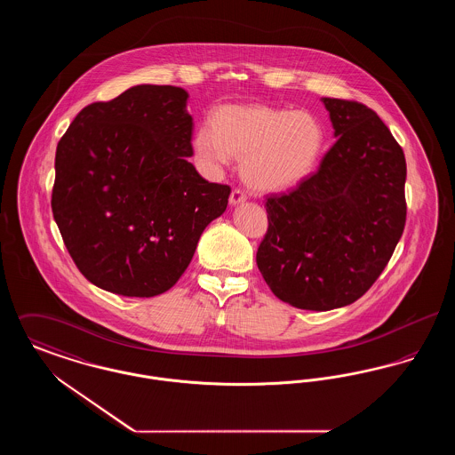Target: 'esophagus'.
Returning a JSON list of instances; mask_svg holds the SVG:
<instances>
[{
  "label": "esophagus",
  "instance_id": "1",
  "mask_svg": "<svg viewBox=\"0 0 455 455\" xmlns=\"http://www.w3.org/2000/svg\"><path fill=\"white\" fill-rule=\"evenodd\" d=\"M247 199V195L242 191V189H234L232 195H230V204L232 206H237L240 203H243Z\"/></svg>",
  "mask_w": 455,
  "mask_h": 455
}]
</instances>
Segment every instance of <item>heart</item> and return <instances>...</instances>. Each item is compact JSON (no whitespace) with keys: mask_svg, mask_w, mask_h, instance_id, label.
Here are the masks:
<instances>
[{"mask_svg":"<svg viewBox=\"0 0 455 455\" xmlns=\"http://www.w3.org/2000/svg\"><path fill=\"white\" fill-rule=\"evenodd\" d=\"M324 147V130L308 112L284 108H221L213 124L196 131L193 148L208 171L242 158L245 184L259 193H282L315 169Z\"/></svg>","mask_w":455,"mask_h":455,"instance_id":"1","label":"heart"}]
</instances>
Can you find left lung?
<instances>
[{"label": "left lung", "mask_w": 455, "mask_h": 455, "mask_svg": "<svg viewBox=\"0 0 455 455\" xmlns=\"http://www.w3.org/2000/svg\"><path fill=\"white\" fill-rule=\"evenodd\" d=\"M321 100L338 140L295 191L267 197L256 256L280 300L319 312L367 291L406 223V158L389 128L363 104Z\"/></svg>", "instance_id": "8db88e82"}]
</instances>
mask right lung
Here are the masks:
<instances>
[{
  "instance_id": "add662e5",
  "label": "right lung",
  "mask_w": 455,
  "mask_h": 455,
  "mask_svg": "<svg viewBox=\"0 0 455 455\" xmlns=\"http://www.w3.org/2000/svg\"><path fill=\"white\" fill-rule=\"evenodd\" d=\"M188 92L136 85L90 104L56 148L52 215L88 282L123 297L171 290L230 188L208 182L193 156Z\"/></svg>"
}]
</instances>
